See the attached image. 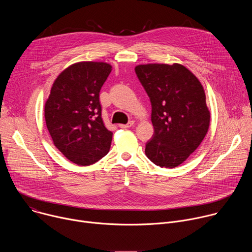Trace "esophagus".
Segmentation results:
<instances>
[{
  "instance_id": "1",
  "label": "esophagus",
  "mask_w": 252,
  "mask_h": 252,
  "mask_svg": "<svg viewBox=\"0 0 252 252\" xmlns=\"http://www.w3.org/2000/svg\"><path fill=\"white\" fill-rule=\"evenodd\" d=\"M132 126H133V122L131 121V122L127 123L126 125H120V127H122V128H128V127Z\"/></svg>"
}]
</instances>
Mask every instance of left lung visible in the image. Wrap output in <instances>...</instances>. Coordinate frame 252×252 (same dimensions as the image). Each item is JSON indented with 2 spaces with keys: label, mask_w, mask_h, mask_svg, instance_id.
<instances>
[{
  "label": "left lung",
  "mask_w": 252,
  "mask_h": 252,
  "mask_svg": "<svg viewBox=\"0 0 252 252\" xmlns=\"http://www.w3.org/2000/svg\"><path fill=\"white\" fill-rule=\"evenodd\" d=\"M152 102L153 138L146 156L160 167L186 161L205 137L210 112L199 80L181 63H147L134 67Z\"/></svg>",
  "instance_id": "1"
}]
</instances>
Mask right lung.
<instances>
[{
    "label": "right lung",
    "instance_id": "add662e5",
    "mask_svg": "<svg viewBox=\"0 0 252 252\" xmlns=\"http://www.w3.org/2000/svg\"><path fill=\"white\" fill-rule=\"evenodd\" d=\"M113 66L79 62L55 80L45 103L47 128L56 148L71 162L90 165L110 151L113 132L101 119L99 91Z\"/></svg>",
    "mask_w": 252,
    "mask_h": 252
}]
</instances>
